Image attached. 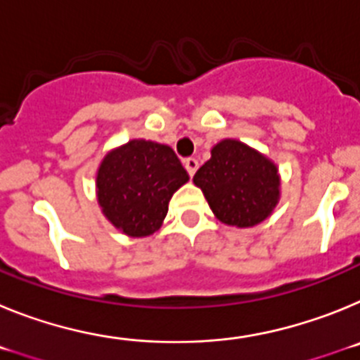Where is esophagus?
Segmentation results:
<instances>
[{
	"instance_id": "esophagus-1",
	"label": "esophagus",
	"mask_w": 360,
	"mask_h": 360,
	"mask_svg": "<svg viewBox=\"0 0 360 360\" xmlns=\"http://www.w3.org/2000/svg\"><path fill=\"white\" fill-rule=\"evenodd\" d=\"M184 167L187 169L189 176H193V174L196 173V169H198V160H196V158H193V157L186 158V160H184Z\"/></svg>"
}]
</instances>
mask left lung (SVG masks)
<instances>
[{
	"label": "left lung",
	"mask_w": 360,
	"mask_h": 360,
	"mask_svg": "<svg viewBox=\"0 0 360 360\" xmlns=\"http://www.w3.org/2000/svg\"><path fill=\"white\" fill-rule=\"evenodd\" d=\"M193 182L216 218L245 229L262 224L279 202V174L272 160L240 141L218 142Z\"/></svg>",
	"instance_id": "1"
}]
</instances>
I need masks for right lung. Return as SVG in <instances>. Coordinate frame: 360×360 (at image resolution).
<instances>
[{
    "label": "right lung",
    "mask_w": 360,
    "mask_h": 360,
    "mask_svg": "<svg viewBox=\"0 0 360 360\" xmlns=\"http://www.w3.org/2000/svg\"><path fill=\"white\" fill-rule=\"evenodd\" d=\"M187 180L189 174L169 146L129 141L98 165V205L124 234L144 238L160 229L171 196Z\"/></svg>",
    "instance_id": "add662e5"
}]
</instances>
